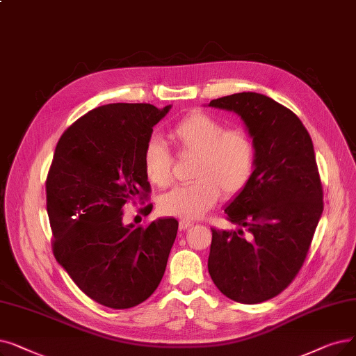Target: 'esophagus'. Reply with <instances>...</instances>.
<instances>
[{"label":"esophagus","instance_id":"esophagus-1","mask_svg":"<svg viewBox=\"0 0 356 356\" xmlns=\"http://www.w3.org/2000/svg\"><path fill=\"white\" fill-rule=\"evenodd\" d=\"M193 225V222H191V221H184V220H181L180 222H179V229L180 231H183V229H188V228H191Z\"/></svg>","mask_w":356,"mask_h":356}]
</instances>
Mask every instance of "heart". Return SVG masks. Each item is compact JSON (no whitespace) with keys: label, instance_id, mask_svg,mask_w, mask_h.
Returning a JSON list of instances; mask_svg holds the SVG:
<instances>
[{"label":"heart","instance_id":"1","mask_svg":"<svg viewBox=\"0 0 356 356\" xmlns=\"http://www.w3.org/2000/svg\"><path fill=\"white\" fill-rule=\"evenodd\" d=\"M168 138L181 156H195L191 184L164 193L159 208L164 215L197 220L218 202L221 193L233 197L250 183L256 164V147L245 129H225L224 123L193 112L170 129ZM143 167L148 180L159 188L172 181L173 157L165 145L151 138L143 151Z\"/></svg>","mask_w":356,"mask_h":356}]
</instances>
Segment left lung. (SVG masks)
Listing matches in <instances>:
<instances>
[{"label":"left lung","instance_id":"8db88e82","mask_svg":"<svg viewBox=\"0 0 356 356\" xmlns=\"http://www.w3.org/2000/svg\"><path fill=\"white\" fill-rule=\"evenodd\" d=\"M208 106L238 115L256 147L250 183L224 209L240 228H211L208 270L229 300L264 302L296 277L321 218L313 141L296 113L265 95L236 92Z\"/></svg>","mask_w":356,"mask_h":356}]
</instances>
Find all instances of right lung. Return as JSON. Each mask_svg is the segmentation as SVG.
<instances>
[{
    "mask_svg": "<svg viewBox=\"0 0 356 356\" xmlns=\"http://www.w3.org/2000/svg\"><path fill=\"white\" fill-rule=\"evenodd\" d=\"M172 109L112 103L92 109L59 138L46 179L54 254L86 296L122 310L145 301L164 275L179 222L147 228L122 221V208L149 192L143 151ZM152 205L145 208L149 213Z\"/></svg>",
    "mask_w": 356,
    "mask_h": 356,
    "instance_id": "obj_1",
    "label": "right lung"
}]
</instances>
